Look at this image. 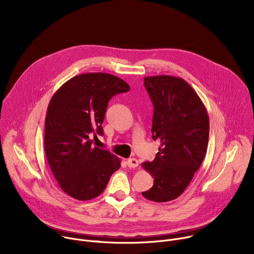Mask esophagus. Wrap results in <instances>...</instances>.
I'll list each match as a JSON object with an SVG mask.
<instances>
[{
	"instance_id": "esophagus-1",
	"label": "esophagus",
	"mask_w": 254,
	"mask_h": 254,
	"mask_svg": "<svg viewBox=\"0 0 254 254\" xmlns=\"http://www.w3.org/2000/svg\"><path fill=\"white\" fill-rule=\"evenodd\" d=\"M127 166H128L129 168H136V167L138 166V161H137L136 159L131 158V159H128V160L127 161Z\"/></svg>"
}]
</instances>
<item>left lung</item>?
I'll use <instances>...</instances> for the list:
<instances>
[{"instance_id":"obj_1","label":"left lung","mask_w":254,"mask_h":254,"mask_svg":"<svg viewBox=\"0 0 254 254\" xmlns=\"http://www.w3.org/2000/svg\"><path fill=\"white\" fill-rule=\"evenodd\" d=\"M154 104L152 136L161 147L153 162L141 167L154 178V186L142 196L168 202L182 194L206 155L209 117L191 85L181 77L157 75L143 78Z\"/></svg>"}]
</instances>
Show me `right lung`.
<instances>
[{
	"instance_id": "add662e5",
	"label": "right lung",
	"mask_w": 254,
	"mask_h": 254,
	"mask_svg": "<svg viewBox=\"0 0 254 254\" xmlns=\"http://www.w3.org/2000/svg\"><path fill=\"white\" fill-rule=\"evenodd\" d=\"M123 79L93 72L72 77L52 96L45 118L44 148L60 188L86 201L99 196L121 159L92 146L90 133L103 134L102 122L111 98L129 90Z\"/></svg>"
}]
</instances>
